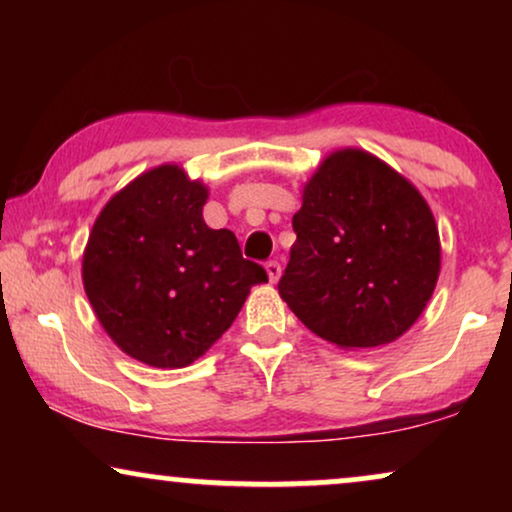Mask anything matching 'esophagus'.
Segmentation results:
<instances>
[{"label":"esophagus","instance_id":"34e87169","mask_svg":"<svg viewBox=\"0 0 512 512\" xmlns=\"http://www.w3.org/2000/svg\"><path fill=\"white\" fill-rule=\"evenodd\" d=\"M265 270H268V277H270V282L275 284L279 277H282V265H279L277 261H268L265 263Z\"/></svg>","mask_w":512,"mask_h":512}]
</instances>
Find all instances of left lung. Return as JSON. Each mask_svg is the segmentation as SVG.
I'll use <instances>...</instances> for the list:
<instances>
[{"instance_id":"left-lung-1","label":"left lung","mask_w":512,"mask_h":512,"mask_svg":"<svg viewBox=\"0 0 512 512\" xmlns=\"http://www.w3.org/2000/svg\"><path fill=\"white\" fill-rule=\"evenodd\" d=\"M277 289L333 345L380 347L415 324L440 272L438 228L401 174L359 149L328 156L293 214Z\"/></svg>"}]
</instances>
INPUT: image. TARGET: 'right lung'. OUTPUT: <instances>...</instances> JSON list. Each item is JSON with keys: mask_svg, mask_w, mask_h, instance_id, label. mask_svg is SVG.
<instances>
[{"mask_svg": "<svg viewBox=\"0 0 512 512\" xmlns=\"http://www.w3.org/2000/svg\"><path fill=\"white\" fill-rule=\"evenodd\" d=\"M207 188L160 165L116 193L83 254V286L109 338L153 368H184L268 282L230 230L202 219Z\"/></svg>", "mask_w": 512, "mask_h": 512, "instance_id": "right-lung-1", "label": "right lung"}]
</instances>
